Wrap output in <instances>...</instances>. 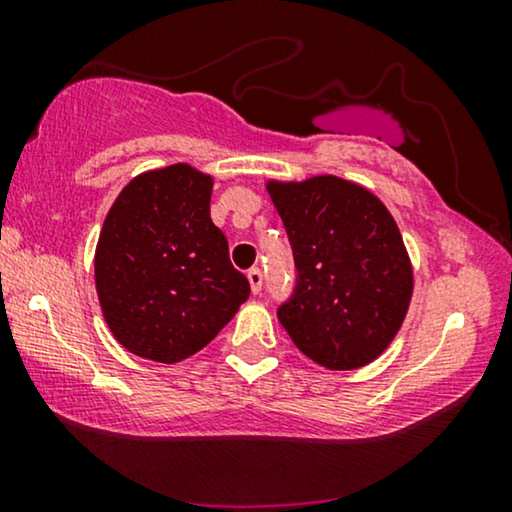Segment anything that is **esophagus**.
<instances>
[{"label":"esophagus","mask_w":512,"mask_h":512,"mask_svg":"<svg viewBox=\"0 0 512 512\" xmlns=\"http://www.w3.org/2000/svg\"><path fill=\"white\" fill-rule=\"evenodd\" d=\"M247 279H249L251 291H254V293H258V291L263 289V272L258 270V268H251V270L247 272Z\"/></svg>","instance_id":"34e87169"}]
</instances>
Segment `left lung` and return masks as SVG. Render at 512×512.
I'll use <instances>...</instances> for the list:
<instances>
[{
    "label": "left lung",
    "instance_id": "8db88e82",
    "mask_svg": "<svg viewBox=\"0 0 512 512\" xmlns=\"http://www.w3.org/2000/svg\"><path fill=\"white\" fill-rule=\"evenodd\" d=\"M296 261L277 317L305 356L331 370L375 361L401 328L412 265L389 209L368 188L321 174L268 181Z\"/></svg>",
    "mask_w": 512,
    "mask_h": 512
}]
</instances>
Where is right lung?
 <instances>
[{
	"label": "right lung",
	"mask_w": 512,
	"mask_h": 512,
	"mask_svg": "<svg viewBox=\"0 0 512 512\" xmlns=\"http://www.w3.org/2000/svg\"><path fill=\"white\" fill-rule=\"evenodd\" d=\"M214 181L186 163L123 188L95 251V286L114 338L158 363L184 361L249 298L228 240L209 216Z\"/></svg>",
	"instance_id": "add662e5"
}]
</instances>
